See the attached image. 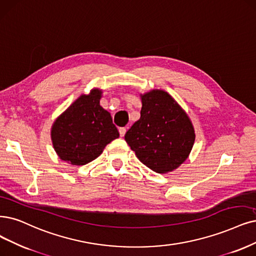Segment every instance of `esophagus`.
Here are the masks:
<instances>
[{
    "instance_id": "obj_1",
    "label": "esophagus",
    "mask_w": 256,
    "mask_h": 256,
    "mask_svg": "<svg viewBox=\"0 0 256 256\" xmlns=\"http://www.w3.org/2000/svg\"><path fill=\"white\" fill-rule=\"evenodd\" d=\"M126 133V128H119V134H120L121 137L124 136Z\"/></svg>"
}]
</instances>
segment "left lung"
Masks as SVG:
<instances>
[{
	"label": "left lung",
	"mask_w": 256,
	"mask_h": 256,
	"mask_svg": "<svg viewBox=\"0 0 256 256\" xmlns=\"http://www.w3.org/2000/svg\"><path fill=\"white\" fill-rule=\"evenodd\" d=\"M140 119L124 139L141 162L156 173H166L180 166L190 154L195 134L182 108L164 90L142 96Z\"/></svg>",
	"instance_id": "8db88e82"
}]
</instances>
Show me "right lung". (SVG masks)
Listing matches in <instances>:
<instances>
[{"mask_svg": "<svg viewBox=\"0 0 256 256\" xmlns=\"http://www.w3.org/2000/svg\"><path fill=\"white\" fill-rule=\"evenodd\" d=\"M100 98L99 90L82 94L54 123L52 144L62 160L74 166L86 164L119 137L110 114L100 106Z\"/></svg>", "mask_w": 256, "mask_h": 256, "instance_id": "right-lung-1", "label": "right lung"}]
</instances>
